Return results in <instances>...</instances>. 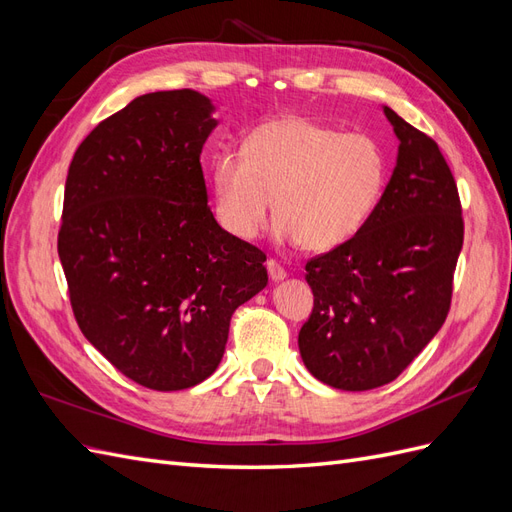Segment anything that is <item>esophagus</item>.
<instances>
[{"label": "esophagus", "instance_id": "obj_1", "mask_svg": "<svg viewBox=\"0 0 512 512\" xmlns=\"http://www.w3.org/2000/svg\"><path fill=\"white\" fill-rule=\"evenodd\" d=\"M267 271H269V277H271L273 282H280V280H284V277H286L284 267L277 265L275 260H267Z\"/></svg>", "mask_w": 512, "mask_h": 512}]
</instances>
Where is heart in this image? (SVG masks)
I'll return each instance as SVG.
<instances>
[{
    "label": "heart",
    "mask_w": 512,
    "mask_h": 512,
    "mask_svg": "<svg viewBox=\"0 0 512 512\" xmlns=\"http://www.w3.org/2000/svg\"><path fill=\"white\" fill-rule=\"evenodd\" d=\"M389 162L374 136L301 115L260 123L243 151L211 162L213 213L230 237L254 241L277 218V239L329 252L363 228L382 196Z\"/></svg>",
    "instance_id": "heart-1"
}]
</instances>
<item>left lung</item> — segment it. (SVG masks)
Listing matches in <instances>:
<instances>
[{"label":"left lung","instance_id":"obj_1","mask_svg":"<svg viewBox=\"0 0 512 512\" xmlns=\"http://www.w3.org/2000/svg\"><path fill=\"white\" fill-rule=\"evenodd\" d=\"M384 115L397 166L363 228L305 265L314 309L299 331L309 374L342 391L393 382L440 331L463 245L461 200L438 143Z\"/></svg>","mask_w":512,"mask_h":512}]
</instances>
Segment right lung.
I'll use <instances>...</instances> for the list:
<instances>
[{
	"label": "right lung",
	"mask_w": 512,
	"mask_h": 512,
	"mask_svg": "<svg viewBox=\"0 0 512 512\" xmlns=\"http://www.w3.org/2000/svg\"><path fill=\"white\" fill-rule=\"evenodd\" d=\"M211 113L194 89L138 96L89 132L68 168L57 252L74 318L151 391L207 380L235 309L269 282L267 256L207 205Z\"/></svg>",
	"instance_id": "obj_1"
}]
</instances>
